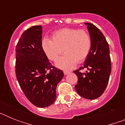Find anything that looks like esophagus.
Returning a JSON list of instances; mask_svg holds the SVG:
<instances>
[{
	"instance_id": "esophagus-1",
	"label": "esophagus",
	"mask_w": 125,
	"mask_h": 125,
	"mask_svg": "<svg viewBox=\"0 0 125 125\" xmlns=\"http://www.w3.org/2000/svg\"><path fill=\"white\" fill-rule=\"evenodd\" d=\"M70 73V71H64V74L65 75L68 74H69Z\"/></svg>"
}]
</instances>
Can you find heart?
<instances>
[{
	"label": "heart",
	"mask_w": 125,
	"mask_h": 125,
	"mask_svg": "<svg viewBox=\"0 0 125 125\" xmlns=\"http://www.w3.org/2000/svg\"><path fill=\"white\" fill-rule=\"evenodd\" d=\"M92 46L91 36L84 29L64 28L54 32L52 40L44 38L42 47L48 59L52 61L62 53L66 54L57 60L56 66L63 69H71L78 63L86 60Z\"/></svg>",
	"instance_id": "obj_1"
}]
</instances>
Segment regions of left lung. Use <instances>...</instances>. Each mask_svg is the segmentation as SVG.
Instances as JSON below:
<instances>
[{"label": "left lung", "mask_w": 125, "mask_h": 125, "mask_svg": "<svg viewBox=\"0 0 125 125\" xmlns=\"http://www.w3.org/2000/svg\"><path fill=\"white\" fill-rule=\"evenodd\" d=\"M91 36L92 46L84 64L74 71L78 76L75 89L81 96L94 100L102 95L107 85L111 71L110 48L105 37L100 30L91 23H84ZM88 71L82 73L80 71Z\"/></svg>", "instance_id": "8db88e82"}]
</instances>
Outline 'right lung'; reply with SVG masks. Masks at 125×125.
Instances as JSON below:
<instances>
[{
  "mask_svg": "<svg viewBox=\"0 0 125 125\" xmlns=\"http://www.w3.org/2000/svg\"><path fill=\"white\" fill-rule=\"evenodd\" d=\"M41 25L24 32L15 48V74L24 94L36 106L45 108L54 102L56 87L62 71L51 64L42 47Z\"/></svg>",
  "mask_w": 125,
  "mask_h": 125,
  "instance_id": "obj_1",
  "label": "right lung"
}]
</instances>
